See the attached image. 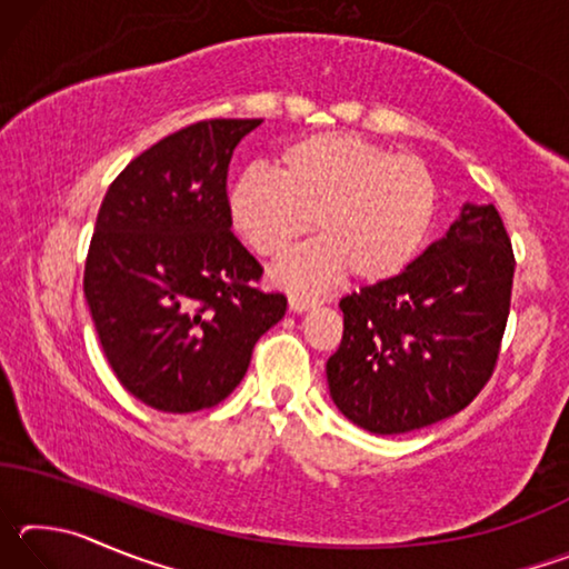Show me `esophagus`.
Here are the masks:
<instances>
[{"instance_id": "34e87169", "label": "esophagus", "mask_w": 569, "mask_h": 569, "mask_svg": "<svg viewBox=\"0 0 569 569\" xmlns=\"http://www.w3.org/2000/svg\"><path fill=\"white\" fill-rule=\"evenodd\" d=\"M316 306H319V298L298 296V293L288 296V308H291L293 313H303V311H308V308H316Z\"/></svg>"}]
</instances>
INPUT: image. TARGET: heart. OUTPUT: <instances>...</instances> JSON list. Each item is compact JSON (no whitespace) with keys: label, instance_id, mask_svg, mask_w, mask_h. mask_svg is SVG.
Instances as JSON below:
<instances>
[{"label":"heart","instance_id":"heart-1","mask_svg":"<svg viewBox=\"0 0 569 569\" xmlns=\"http://www.w3.org/2000/svg\"><path fill=\"white\" fill-rule=\"evenodd\" d=\"M278 176L248 170L230 192V220L263 258H281L319 220L323 240L276 268L273 281L316 291L351 271L359 283L399 276L423 246L437 186L419 158L351 132H319L288 146Z\"/></svg>","mask_w":569,"mask_h":569}]
</instances>
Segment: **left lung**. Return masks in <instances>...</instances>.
Wrapping results in <instances>:
<instances>
[{
    "instance_id": "8db88e82",
    "label": "left lung",
    "mask_w": 569,
    "mask_h": 569,
    "mask_svg": "<svg viewBox=\"0 0 569 569\" xmlns=\"http://www.w3.org/2000/svg\"><path fill=\"white\" fill-rule=\"evenodd\" d=\"M512 276L497 208L465 203L399 276L341 298L343 339L326 379L343 417L371 435H407L471 403L495 371Z\"/></svg>"
}]
</instances>
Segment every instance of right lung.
Masks as SVG:
<instances>
[{
  "label": "right lung",
  "mask_w": 569,
  "mask_h": 569,
  "mask_svg": "<svg viewBox=\"0 0 569 569\" xmlns=\"http://www.w3.org/2000/svg\"><path fill=\"white\" fill-rule=\"evenodd\" d=\"M263 120H203L162 138L124 168L94 223L84 298L114 377L168 413L223 401L256 341L283 319L263 268L230 233L233 150Z\"/></svg>",
  "instance_id": "1"
}]
</instances>
